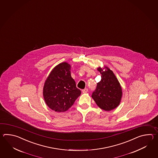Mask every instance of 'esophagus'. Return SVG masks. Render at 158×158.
Instances as JSON below:
<instances>
[{"label": "esophagus", "mask_w": 158, "mask_h": 158, "mask_svg": "<svg viewBox=\"0 0 158 158\" xmlns=\"http://www.w3.org/2000/svg\"><path fill=\"white\" fill-rule=\"evenodd\" d=\"M82 93H86L87 91H88V89H87V88H85V89L82 90Z\"/></svg>", "instance_id": "1"}]
</instances>
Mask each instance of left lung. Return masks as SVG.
Wrapping results in <instances>:
<instances>
[{
  "mask_svg": "<svg viewBox=\"0 0 158 158\" xmlns=\"http://www.w3.org/2000/svg\"><path fill=\"white\" fill-rule=\"evenodd\" d=\"M105 69V71L103 70ZM101 74V80L97 83L95 90L91 97L98 106L106 111L117 107L121 102L123 95L122 88L118 78L111 69L105 66L98 67Z\"/></svg>",
  "mask_w": 158,
  "mask_h": 158,
  "instance_id": "8db88e82",
  "label": "left lung"
}]
</instances>
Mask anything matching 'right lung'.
Wrapping results in <instances>:
<instances>
[{
    "instance_id": "right-lung-1",
    "label": "right lung",
    "mask_w": 158,
    "mask_h": 158,
    "mask_svg": "<svg viewBox=\"0 0 158 158\" xmlns=\"http://www.w3.org/2000/svg\"><path fill=\"white\" fill-rule=\"evenodd\" d=\"M71 65L63 62L52 69L44 84L43 95L48 107L57 112L67 111L81 92L71 77Z\"/></svg>"
}]
</instances>
